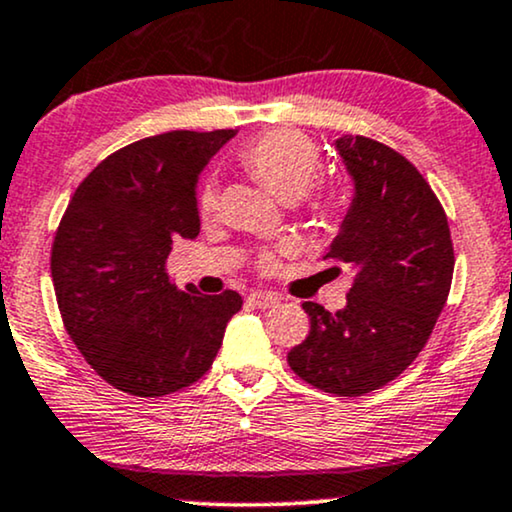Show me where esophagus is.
Masks as SVG:
<instances>
[{"mask_svg":"<svg viewBox=\"0 0 512 512\" xmlns=\"http://www.w3.org/2000/svg\"><path fill=\"white\" fill-rule=\"evenodd\" d=\"M248 303H250V305H255V307H260V310H267V307L279 305V303H281V298H279V295H274V293L252 291V293L248 295Z\"/></svg>","mask_w":512,"mask_h":512,"instance_id":"esophagus-1","label":"esophagus"}]
</instances>
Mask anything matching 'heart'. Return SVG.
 Returning <instances> with one entry per match:
<instances>
[{
	"instance_id": "1",
	"label": "heart",
	"mask_w": 512,
	"mask_h": 512,
	"mask_svg": "<svg viewBox=\"0 0 512 512\" xmlns=\"http://www.w3.org/2000/svg\"><path fill=\"white\" fill-rule=\"evenodd\" d=\"M238 162L248 174L272 190L281 200H295L312 186L319 169H322V152L295 128H272V131L257 135L240 147ZM312 209L331 212L336 207V197L319 193L312 197ZM197 212L209 221L217 214V195L212 188H205L197 197ZM274 257H262V269H272Z\"/></svg>"
}]
</instances>
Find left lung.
Listing matches in <instances>:
<instances>
[{
  "instance_id": "left-lung-1",
  "label": "left lung",
  "mask_w": 512,
  "mask_h": 512,
  "mask_svg": "<svg viewBox=\"0 0 512 512\" xmlns=\"http://www.w3.org/2000/svg\"><path fill=\"white\" fill-rule=\"evenodd\" d=\"M336 150L355 197L324 260L350 264L355 281L334 315L303 303L310 334L288 365L315 389L355 398L403 374L427 346L455 255L446 212L415 164L365 135H343Z\"/></svg>"
}]
</instances>
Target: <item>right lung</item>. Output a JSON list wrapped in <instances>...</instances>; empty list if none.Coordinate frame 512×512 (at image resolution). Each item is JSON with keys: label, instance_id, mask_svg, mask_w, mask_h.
<instances>
[{"label": "right lung", "instance_id": "right-lung-1", "mask_svg": "<svg viewBox=\"0 0 512 512\" xmlns=\"http://www.w3.org/2000/svg\"><path fill=\"white\" fill-rule=\"evenodd\" d=\"M236 131H171L131 143L80 181L52 243V281L71 341L128 396H169L212 367L236 291H178L171 245L200 233L195 183Z\"/></svg>", "mask_w": 512, "mask_h": 512}]
</instances>
